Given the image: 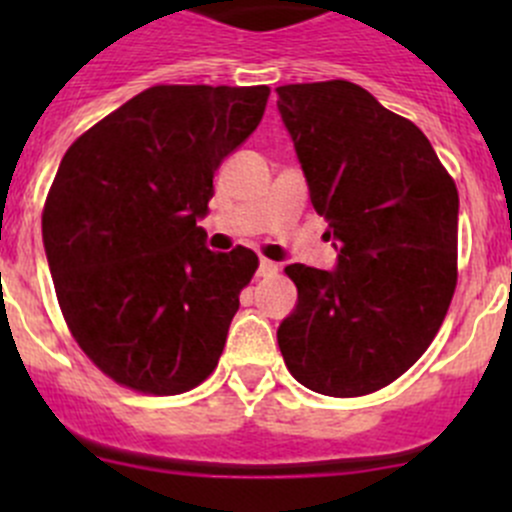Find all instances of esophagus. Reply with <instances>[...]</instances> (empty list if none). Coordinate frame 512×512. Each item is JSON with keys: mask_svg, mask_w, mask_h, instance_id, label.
<instances>
[{"mask_svg": "<svg viewBox=\"0 0 512 512\" xmlns=\"http://www.w3.org/2000/svg\"><path fill=\"white\" fill-rule=\"evenodd\" d=\"M277 270H280V267H277V262L260 260V270H257V275H260V277H275Z\"/></svg>", "mask_w": 512, "mask_h": 512, "instance_id": "1", "label": "esophagus"}]
</instances>
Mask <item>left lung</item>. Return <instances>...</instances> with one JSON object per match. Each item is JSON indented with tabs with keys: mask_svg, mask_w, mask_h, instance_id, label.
<instances>
[{
	"mask_svg": "<svg viewBox=\"0 0 512 512\" xmlns=\"http://www.w3.org/2000/svg\"><path fill=\"white\" fill-rule=\"evenodd\" d=\"M277 108L314 210L339 240L334 272L287 265L297 307L277 329L289 374L352 399L421 359L458 282V190L421 128L352 81L287 84Z\"/></svg>",
	"mask_w": 512,
	"mask_h": 512,
	"instance_id": "left-lung-1",
	"label": "left lung"
}]
</instances>
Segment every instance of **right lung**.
Listing matches in <instances>:
<instances>
[{
    "label": "right lung",
    "mask_w": 512,
    "mask_h": 512,
    "mask_svg": "<svg viewBox=\"0 0 512 512\" xmlns=\"http://www.w3.org/2000/svg\"><path fill=\"white\" fill-rule=\"evenodd\" d=\"M267 86L141 91L81 133L41 213L66 327L116 384L173 396L218 366L257 255L205 247L213 175L257 128Z\"/></svg>",
    "instance_id": "1"
}]
</instances>
